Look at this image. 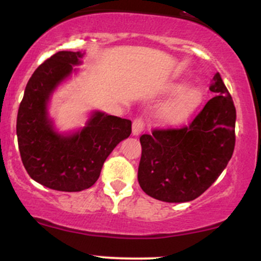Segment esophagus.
<instances>
[{
  "instance_id": "34e87169",
  "label": "esophagus",
  "mask_w": 261,
  "mask_h": 261,
  "mask_svg": "<svg viewBox=\"0 0 261 261\" xmlns=\"http://www.w3.org/2000/svg\"><path fill=\"white\" fill-rule=\"evenodd\" d=\"M145 125L146 122L143 120V118H136L133 122V134L135 136H137V135H140L141 133L143 131V128H145Z\"/></svg>"
}]
</instances>
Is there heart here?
<instances>
[{"instance_id":"1","label":"heart","mask_w":261,"mask_h":261,"mask_svg":"<svg viewBox=\"0 0 261 261\" xmlns=\"http://www.w3.org/2000/svg\"><path fill=\"white\" fill-rule=\"evenodd\" d=\"M181 86H174L172 88L173 92L179 91ZM202 99V91L199 87H189L181 91L178 95L169 101L162 110V115L168 121H178L185 118L191 110H194L199 106Z\"/></svg>"}]
</instances>
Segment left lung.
<instances>
[{
	"instance_id": "left-lung-1",
	"label": "left lung",
	"mask_w": 261,
	"mask_h": 261,
	"mask_svg": "<svg viewBox=\"0 0 261 261\" xmlns=\"http://www.w3.org/2000/svg\"><path fill=\"white\" fill-rule=\"evenodd\" d=\"M210 99L181 127L154 128L140 137L139 184L147 195L166 202H187L205 193L220 176L236 145V108L221 74Z\"/></svg>"
}]
</instances>
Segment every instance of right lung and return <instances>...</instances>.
<instances>
[{"label": "right lung", "instance_id": "1", "mask_svg": "<svg viewBox=\"0 0 261 261\" xmlns=\"http://www.w3.org/2000/svg\"><path fill=\"white\" fill-rule=\"evenodd\" d=\"M85 53L59 51L44 61L27 83L17 115V137L23 166L32 179L59 191L91 188L119 142L130 136L131 121L101 112L92 114L82 130L60 135L47 116L55 88L81 64Z\"/></svg>", "mask_w": 261, "mask_h": 261}]
</instances>
